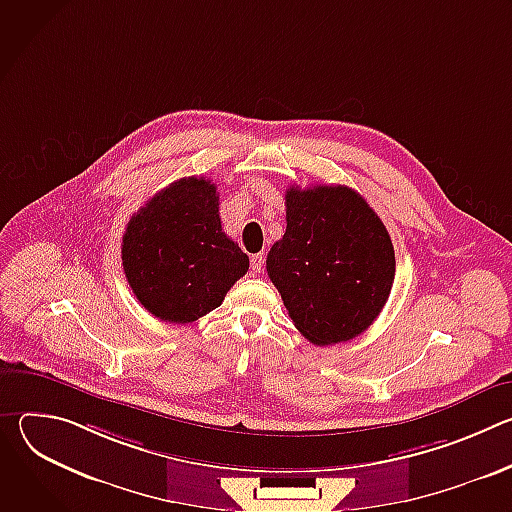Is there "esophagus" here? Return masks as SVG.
Here are the masks:
<instances>
[{"instance_id": "34e87169", "label": "esophagus", "mask_w": 512, "mask_h": 512, "mask_svg": "<svg viewBox=\"0 0 512 512\" xmlns=\"http://www.w3.org/2000/svg\"><path fill=\"white\" fill-rule=\"evenodd\" d=\"M263 263H265L263 253L251 255V269H253V273H261V271H263Z\"/></svg>"}]
</instances>
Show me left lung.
Here are the masks:
<instances>
[{"label": "left lung", "instance_id": "obj_1", "mask_svg": "<svg viewBox=\"0 0 512 512\" xmlns=\"http://www.w3.org/2000/svg\"><path fill=\"white\" fill-rule=\"evenodd\" d=\"M285 233L267 255V275L296 328L316 346L367 330L395 279L391 237L348 186H289Z\"/></svg>", "mask_w": 512, "mask_h": 512}]
</instances>
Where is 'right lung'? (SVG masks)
I'll use <instances>...</instances> for the list:
<instances>
[{"instance_id": "obj_1", "label": "right lung", "mask_w": 512, "mask_h": 512, "mask_svg": "<svg viewBox=\"0 0 512 512\" xmlns=\"http://www.w3.org/2000/svg\"><path fill=\"white\" fill-rule=\"evenodd\" d=\"M121 259L139 304L174 324L221 306L249 269V257L223 231L216 186L196 176L170 184L129 218Z\"/></svg>"}]
</instances>
